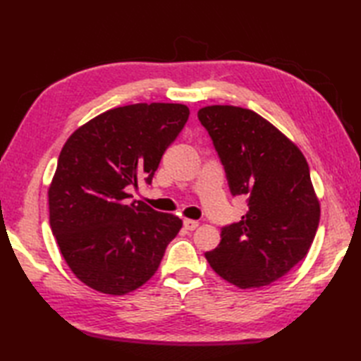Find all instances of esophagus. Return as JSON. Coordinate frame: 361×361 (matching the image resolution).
I'll use <instances>...</instances> for the list:
<instances>
[{"label": "esophagus", "instance_id": "34e87169", "mask_svg": "<svg viewBox=\"0 0 361 361\" xmlns=\"http://www.w3.org/2000/svg\"><path fill=\"white\" fill-rule=\"evenodd\" d=\"M183 224H185V228L189 229V231H194V229L198 228V225H200L197 220H190V219H185V221H183Z\"/></svg>", "mask_w": 361, "mask_h": 361}]
</instances>
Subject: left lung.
<instances>
[{"label": "left lung", "mask_w": 361, "mask_h": 361, "mask_svg": "<svg viewBox=\"0 0 361 361\" xmlns=\"http://www.w3.org/2000/svg\"><path fill=\"white\" fill-rule=\"evenodd\" d=\"M225 166L233 195L248 197L239 224L221 228L204 252L221 279L239 288L268 286L307 256L319 225V198L307 159L270 121L234 105L198 110Z\"/></svg>", "instance_id": "left-lung-1"}]
</instances>
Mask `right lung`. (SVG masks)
<instances>
[{"label": "right lung", "mask_w": 361, "mask_h": 361, "mask_svg": "<svg viewBox=\"0 0 361 361\" xmlns=\"http://www.w3.org/2000/svg\"><path fill=\"white\" fill-rule=\"evenodd\" d=\"M189 118L183 104H133L80 126L60 152L48 189L49 225L75 278L122 296L157 273L183 226L173 214L128 203V186L152 183Z\"/></svg>", "instance_id": "right-lung-1"}]
</instances>
